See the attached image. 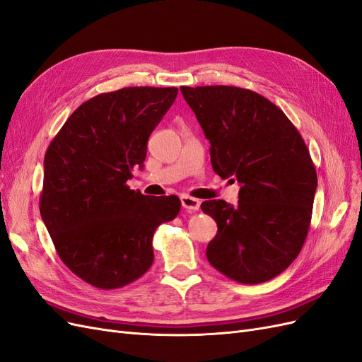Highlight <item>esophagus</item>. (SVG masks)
<instances>
[{"mask_svg":"<svg viewBox=\"0 0 362 362\" xmlns=\"http://www.w3.org/2000/svg\"><path fill=\"white\" fill-rule=\"evenodd\" d=\"M181 204H182L184 210H187V211H198L201 206V202L198 199L192 198V196H189V194L181 196Z\"/></svg>","mask_w":362,"mask_h":362,"instance_id":"34e87169","label":"esophagus"}]
</instances>
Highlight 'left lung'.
<instances>
[{
  "mask_svg": "<svg viewBox=\"0 0 362 362\" xmlns=\"http://www.w3.org/2000/svg\"><path fill=\"white\" fill-rule=\"evenodd\" d=\"M205 137L213 170L238 181V205L205 201L217 223L210 264L242 284L278 276L308 234L317 173L302 136L279 107L234 86L180 87Z\"/></svg>",
  "mask_w": 362,
  "mask_h": 362,
  "instance_id": "left-lung-1",
  "label": "left lung"
}]
</instances>
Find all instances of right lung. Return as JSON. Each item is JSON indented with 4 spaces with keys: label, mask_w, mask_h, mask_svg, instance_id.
I'll use <instances>...</instances> for the list:
<instances>
[{
    "label": "right lung",
    "mask_w": 362,
    "mask_h": 362,
    "mask_svg": "<svg viewBox=\"0 0 362 362\" xmlns=\"http://www.w3.org/2000/svg\"><path fill=\"white\" fill-rule=\"evenodd\" d=\"M177 87H124L83 103L49 144L40 216L60 259L90 286L125 287L154 261L152 237L181 210L178 196H145L127 181Z\"/></svg>",
    "instance_id": "1"
}]
</instances>
